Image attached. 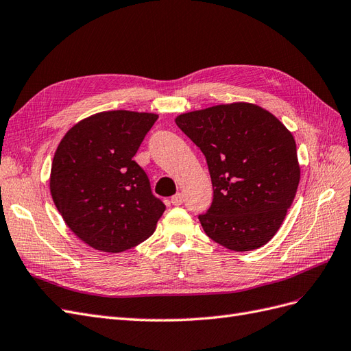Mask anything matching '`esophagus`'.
<instances>
[{
	"label": "esophagus",
	"mask_w": 351,
	"mask_h": 351,
	"mask_svg": "<svg viewBox=\"0 0 351 351\" xmlns=\"http://www.w3.org/2000/svg\"><path fill=\"white\" fill-rule=\"evenodd\" d=\"M183 195L182 193H177V195H174L173 197H171V204L173 205H176V206H178V205H182L183 204Z\"/></svg>",
	"instance_id": "1"
}]
</instances>
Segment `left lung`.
Wrapping results in <instances>:
<instances>
[{
  "label": "left lung",
  "mask_w": 351,
  "mask_h": 351,
  "mask_svg": "<svg viewBox=\"0 0 351 351\" xmlns=\"http://www.w3.org/2000/svg\"><path fill=\"white\" fill-rule=\"evenodd\" d=\"M176 124L206 158L214 199L199 221L208 237L236 252L267 244L300 182L293 134L247 102L186 112Z\"/></svg>",
  "instance_id": "left-lung-1"
}]
</instances>
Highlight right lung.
<instances>
[{
    "label": "right lung",
    "mask_w": 351,
    "mask_h": 351,
    "mask_svg": "<svg viewBox=\"0 0 351 351\" xmlns=\"http://www.w3.org/2000/svg\"><path fill=\"white\" fill-rule=\"evenodd\" d=\"M156 114L105 111L62 137L51 167L52 200L69 228L90 247L119 253L152 236L165 205L133 161Z\"/></svg>",
    "instance_id": "obj_1"
}]
</instances>
